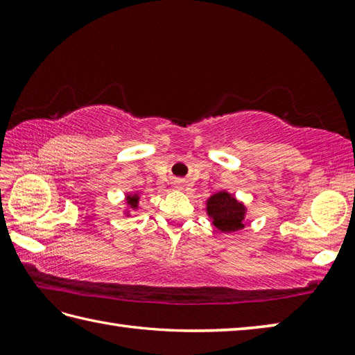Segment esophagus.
<instances>
[{"instance_id":"34e87169","label":"esophagus","mask_w":355,"mask_h":355,"mask_svg":"<svg viewBox=\"0 0 355 355\" xmlns=\"http://www.w3.org/2000/svg\"><path fill=\"white\" fill-rule=\"evenodd\" d=\"M183 182L182 180H175V182H173V187H177V189H183Z\"/></svg>"}]
</instances>
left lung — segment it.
I'll use <instances>...</instances> for the list:
<instances>
[{
    "label": "left lung",
    "mask_w": 355,
    "mask_h": 355,
    "mask_svg": "<svg viewBox=\"0 0 355 355\" xmlns=\"http://www.w3.org/2000/svg\"><path fill=\"white\" fill-rule=\"evenodd\" d=\"M207 215L221 232H236L244 227L245 207L227 192H218L207 200Z\"/></svg>",
    "instance_id": "obj_1"
}]
</instances>
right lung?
<instances>
[{
    "label": "right lung",
    "mask_w": 355,
    "mask_h": 355,
    "mask_svg": "<svg viewBox=\"0 0 355 355\" xmlns=\"http://www.w3.org/2000/svg\"><path fill=\"white\" fill-rule=\"evenodd\" d=\"M126 202H128V206H130L131 209H137V206H139V195H128Z\"/></svg>",
    "instance_id": "obj_1"
}]
</instances>
